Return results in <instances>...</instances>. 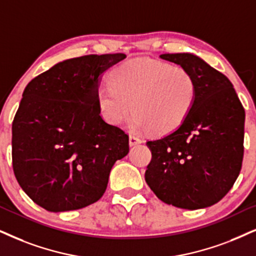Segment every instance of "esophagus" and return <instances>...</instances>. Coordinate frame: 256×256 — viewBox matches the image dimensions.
I'll return each mask as SVG.
<instances>
[{
	"label": "esophagus",
	"instance_id": "obj_1",
	"mask_svg": "<svg viewBox=\"0 0 256 256\" xmlns=\"http://www.w3.org/2000/svg\"><path fill=\"white\" fill-rule=\"evenodd\" d=\"M142 142H143V140H142V139L139 137H137V136H134V134L130 136V145H131V146H134V145H137V144H140Z\"/></svg>",
	"mask_w": 256,
	"mask_h": 256
}]
</instances>
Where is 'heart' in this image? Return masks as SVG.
I'll return each instance as SVG.
<instances>
[{
  "mask_svg": "<svg viewBox=\"0 0 256 256\" xmlns=\"http://www.w3.org/2000/svg\"><path fill=\"white\" fill-rule=\"evenodd\" d=\"M111 82L96 90L102 117L119 125L136 113L131 128L164 134L182 124L197 94L195 78L180 64L151 59L122 64L111 73Z\"/></svg>",
  "mask_w": 256,
  "mask_h": 256,
  "instance_id": "heart-1",
  "label": "heart"
}]
</instances>
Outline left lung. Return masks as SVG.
<instances>
[{
  "label": "left lung",
  "mask_w": 256,
  "mask_h": 256,
  "mask_svg": "<svg viewBox=\"0 0 256 256\" xmlns=\"http://www.w3.org/2000/svg\"><path fill=\"white\" fill-rule=\"evenodd\" d=\"M192 74L197 94L182 124L148 140L152 158L145 180L177 208H206L227 195L244 160V108L224 74L189 53L162 54Z\"/></svg>",
  "instance_id": "left-lung-1"
}]
</instances>
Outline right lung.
<instances>
[{
	"label": "right lung",
	"instance_id": "obj_1",
	"mask_svg": "<svg viewBox=\"0 0 256 256\" xmlns=\"http://www.w3.org/2000/svg\"><path fill=\"white\" fill-rule=\"evenodd\" d=\"M125 54L74 58L35 76L12 126V170L33 202L52 212L82 209L104 195L128 136L100 116L102 74Z\"/></svg>",
	"mask_w": 256,
	"mask_h": 256
}]
</instances>
